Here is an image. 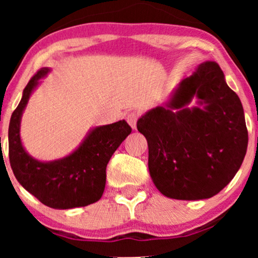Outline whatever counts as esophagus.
Masks as SVG:
<instances>
[{"label": "esophagus", "mask_w": 258, "mask_h": 258, "mask_svg": "<svg viewBox=\"0 0 258 258\" xmlns=\"http://www.w3.org/2000/svg\"><path fill=\"white\" fill-rule=\"evenodd\" d=\"M137 119H139V114H137V112H135V111L129 112V114L126 115V122L129 123V125L132 126L133 129H136Z\"/></svg>", "instance_id": "esophagus-1"}]
</instances>
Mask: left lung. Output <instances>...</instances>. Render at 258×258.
Wrapping results in <instances>:
<instances>
[{
	"instance_id": "8db88e82",
	"label": "left lung",
	"mask_w": 258,
	"mask_h": 258,
	"mask_svg": "<svg viewBox=\"0 0 258 258\" xmlns=\"http://www.w3.org/2000/svg\"><path fill=\"white\" fill-rule=\"evenodd\" d=\"M194 97L200 105L188 108ZM137 129L148 141L153 182L175 200L220 192L238 171L248 147L241 101L213 61L183 80L165 105L146 112Z\"/></svg>"
}]
</instances>
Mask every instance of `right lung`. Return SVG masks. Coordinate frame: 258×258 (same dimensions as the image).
I'll return each instance as SVG.
<instances>
[{
  "instance_id": "right-lung-1",
  "label": "right lung",
  "mask_w": 258,
  "mask_h": 258,
  "mask_svg": "<svg viewBox=\"0 0 258 258\" xmlns=\"http://www.w3.org/2000/svg\"><path fill=\"white\" fill-rule=\"evenodd\" d=\"M48 72V68H42L31 77L10 118V165L20 184L44 206L54 209L86 207L102 197L108 162L132 128L124 119L96 126L73 154L57 161L41 162L29 156L21 142V117L31 91Z\"/></svg>"
}]
</instances>
